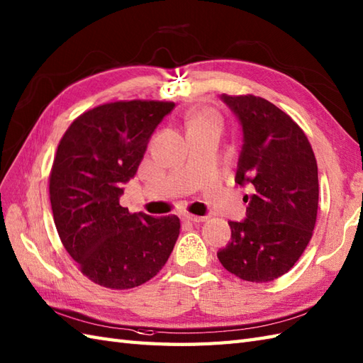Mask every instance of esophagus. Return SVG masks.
Listing matches in <instances>:
<instances>
[{
	"instance_id": "34e87169",
	"label": "esophagus",
	"mask_w": 363,
	"mask_h": 363,
	"mask_svg": "<svg viewBox=\"0 0 363 363\" xmlns=\"http://www.w3.org/2000/svg\"><path fill=\"white\" fill-rule=\"evenodd\" d=\"M184 220L189 221V223H204L207 218L206 216H198V215H191V213H185L184 215Z\"/></svg>"
}]
</instances>
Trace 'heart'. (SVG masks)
<instances>
[{
	"label": "heart",
	"instance_id": "1",
	"mask_svg": "<svg viewBox=\"0 0 363 363\" xmlns=\"http://www.w3.org/2000/svg\"><path fill=\"white\" fill-rule=\"evenodd\" d=\"M216 114L208 108H198L195 111H191L187 116V130H195V128H201V126L206 125H212V123H218Z\"/></svg>",
	"mask_w": 363,
	"mask_h": 363
}]
</instances>
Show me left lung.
<instances>
[{
    "instance_id": "8db88e82",
    "label": "left lung",
    "mask_w": 363,
    "mask_h": 363,
    "mask_svg": "<svg viewBox=\"0 0 363 363\" xmlns=\"http://www.w3.org/2000/svg\"><path fill=\"white\" fill-rule=\"evenodd\" d=\"M221 99L238 116L244 143L235 182L254 193L247 218L230 221L232 240L218 252L241 280L267 283L294 267L317 221L318 174L313 147L292 117L257 96Z\"/></svg>"
}]
</instances>
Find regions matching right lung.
Masks as SVG:
<instances>
[{
    "label": "right lung",
    "instance_id": "right-lung-1",
    "mask_svg": "<svg viewBox=\"0 0 363 363\" xmlns=\"http://www.w3.org/2000/svg\"><path fill=\"white\" fill-rule=\"evenodd\" d=\"M174 108L159 100H119L88 109L58 143L49 198L58 237L80 272L109 289L151 280L179 237L176 215L130 213L122 184L138 172L156 126Z\"/></svg>",
    "mask_w": 363,
    "mask_h": 363
}]
</instances>
